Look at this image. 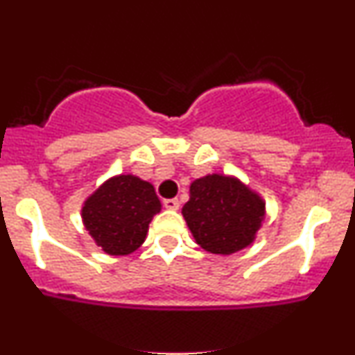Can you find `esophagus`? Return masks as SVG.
I'll return each instance as SVG.
<instances>
[{
    "instance_id": "esophagus-1",
    "label": "esophagus",
    "mask_w": 355,
    "mask_h": 355,
    "mask_svg": "<svg viewBox=\"0 0 355 355\" xmlns=\"http://www.w3.org/2000/svg\"><path fill=\"white\" fill-rule=\"evenodd\" d=\"M164 207L168 210H178L180 202H178V198H166V200H164Z\"/></svg>"
}]
</instances>
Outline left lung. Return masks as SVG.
I'll return each mask as SVG.
<instances>
[{
	"label": "left lung",
	"instance_id": "8db88e82",
	"mask_svg": "<svg viewBox=\"0 0 355 355\" xmlns=\"http://www.w3.org/2000/svg\"><path fill=\"white\" fill-rule=\"evenodd\" d=\"M182 215L203 250L232 255L254 243L266 220V200L235 175L209 173L190 185Z\"/></svg>",
	"mask_w": 355,
	"mask_h": 355
}]
</instances>
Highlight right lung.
<instances>
[{
	"instance_id": "1",
	"label": "right lung",
	"mask_w": 355,
	"mask_h": 355,
	"mask_svg": "<svg viewBox=\"0 0 355 355\" xmlns=\"http://www.w3.org/2000/svg\"><path fill=\"white\" fill-rule=\"evenodd\" d=\"M162 203L150 182L132 173L115 175L88 195L81 220L89 237L108 255H128L145 242Z\"/></svg>"
}]
</instances>
